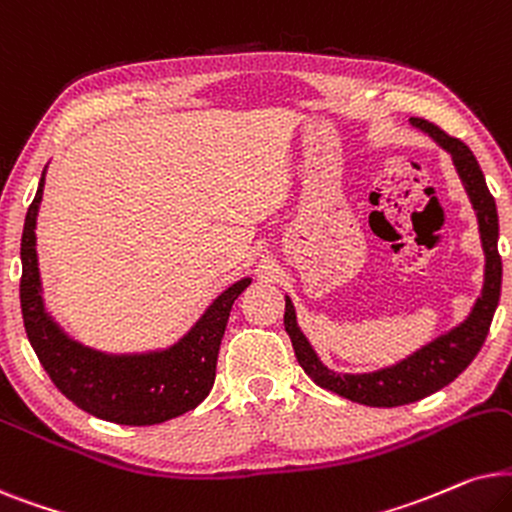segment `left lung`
<instances>
[{
	"label": "left lung",
	"mask_w": 512,
	"mask_h": 512,
	"mask_svg": "<svg viewBox=\"0 0 512 512\" xmlns=\"http://www.w3.org/2000/svg\"><path fill=\"white\" fill-rule=\"evenodd\" d=\"M412 126L431 135L445 152L452 154L454 168L459 173L463 189H466L475 215H478L480 241L485 250V285L480 297L475 299L473 309L463 323H459L445 335L435 337L433 342L421 346L419 351L400 360V363L381 367L374 372L339 374L323 365L318 353L313 351L309 339L297 325V313L290 297H285V332L290 335L292 349L304 372L316 381L320 388L349 398L353 403L370 407H398L407 403H417L449 381H454L466 367L473 363L478 351L485 344L489 325H492L494 311L501 297V255H499V215H496V201L489 194L485 175L473 152L461 140L452 138L438 126L428 124L426 119H410Z\"/></svg>",
	"instance_id": "8db88e82"
}]
</instances>
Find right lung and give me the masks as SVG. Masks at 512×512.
I'll return each instance as SVG.
<instances>
[{"label":"right lung","mask_w":512,"mask_h":512,"mask_svg":"<svg viewBox=\"0 0 512 512\" xmlns=\"http://www.w3.org/2000/svg\"><path fill=\"white\" fill-rule=\"evenodd\" d=\"M46 168L25 215L20 241V309L27 339L58 391L93 417L121 426H154L201 405L215 384L217 353L231 306L250 278L229 285L168 349L107 353L77 342L44 306L37 260V215Z\"/></svg>","instance_id":"1"}]
</instances>
